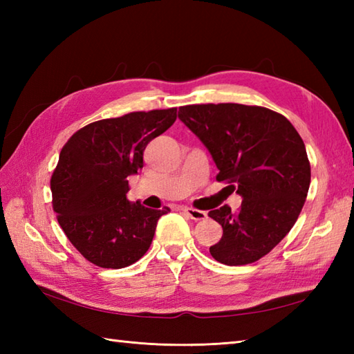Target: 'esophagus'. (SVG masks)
Returning a JSON list of instances; mask_svg holds the SVG:
<instances>
[{
    "label": "esophagus",
    "mask_w": 354,
    "mask_h": 354,
    "mask_svg": "<svg viewBox=\"0 0 354 354\" xmlns=\"http://www.w3.org/2000/svg\"><path fill=\"white\" fill-rule=\"evenodd\" d=\"M183 212L190 217L193 221H204L207 219V213L205 212H201V209L196 208H192V207H183Z\"/></svg>",
    "instance_id": "1"
}]
</instances>
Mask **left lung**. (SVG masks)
<instances>
[{
  "label": "left lung",
  "instance_id": "8db88e82",
  "mask_svg": "<svg viewBox=\"0 0 354 354\" xmlns=\"http://www.w3.org/2000/svg\"><path fill=\"white\" fill-rule=\"evenodd\" d=\"M178 117L212 153L216 179L243 198L237 213L228 205L209 212L223 236L209 246L228 266L260 260L295 225L310 185L306 146L288 118L239 103L187 104Z\"/></svg>",
  "mask_w": 354,
  "mask_h": 354
}]
</instances>
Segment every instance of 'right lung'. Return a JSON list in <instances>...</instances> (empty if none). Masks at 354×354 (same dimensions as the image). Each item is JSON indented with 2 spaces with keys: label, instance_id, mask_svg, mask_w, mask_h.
Masks as SVG:
<instances>
[{
  "label": "right lung",
  "instance_id": "obj_1",
  "mask_svg": "<svg viewBox=\"0 0 354 354\" xmlns=\"http://www.w3.org/2000/svg\"><path fill=\"white\" fill-rule=\"evenodd\" d=\"M176 108L131 112L82 127L65 142L51 176L53 209L74 248L95 266L122 269L140 260L170 208L127 201V178L142 152L175 123Z\"/></svg>",
  "mask_w": 354,
  "mask_h": 354
}]
</instances>
